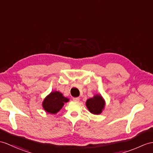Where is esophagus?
<instances>
[{
  "label": "esophagus",
  "instance_id": "obj_1",
  "mask_svg": "<svg viewBox=\"0 0 153 153\" xmlns=\"http://www.w3.org/2000/svg\"><path fill=\"white\" fill-rule=\"evenodd\" d=\"M73 100H74V101H79L80 98L79 97H73Z\"/></svg>",
  "mask_w": 153,
  "mask_h": 153
}]
</instances>
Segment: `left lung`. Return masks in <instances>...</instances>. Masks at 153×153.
Listing matches in <instances>:
<instances>
[{
	"label": "left lung",
	"mask_w": 153,
	"mask_h": 153,
	"mask_svg": "<svg viewBox=\"0 0 153 153\" xmlns=\"http://www.w3.org/2000/svg\"><path fill=\"white\" fill-rule=\"evenodd\" d=\"M88 110L93 114L98 115L101 114L105 108V101L100 95H95L94 97L87 100L85 102Z\"/></svg>",
	"instance_id": "obj_1"
}]
</instances>
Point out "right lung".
Here are the masks:
<instances>
[{"mask_svg":"<svg viewBox=\"0 0 153 153\" xmlns=\"http://www.w3.org/2000/svg\"><path fill=\"white\" fill-rule=\"evenodd\" d=\"M69 99L59 91H53L45 98L42 106L47 112L55 114L62 109L64 103L69 101Z\"/></svg>","mask_w":153,"mask_h":153,"instance_id":"obj_1","label":"right lung"}]
</instances>
